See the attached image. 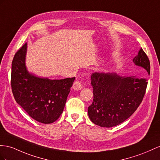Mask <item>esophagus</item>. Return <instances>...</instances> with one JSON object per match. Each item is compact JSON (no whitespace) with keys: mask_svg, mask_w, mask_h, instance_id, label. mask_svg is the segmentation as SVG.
Listing matches in <instances>:
<instances>
[{"mask_svg":"<svg viewBox=\"0 0 160 160\" xmlns=\"http://www.w3.org/2000/svg\"><path fill=\"white\" fill-rule=\"evenodd\" d=\"M83 88L81 82L79 81H75L73 84V88L75 90V91H80L82 88Z\"/></svg>","mask_w":160,"mask_h":160,"instance_id":"obj_1","label":"esophagus"}]
</instances>
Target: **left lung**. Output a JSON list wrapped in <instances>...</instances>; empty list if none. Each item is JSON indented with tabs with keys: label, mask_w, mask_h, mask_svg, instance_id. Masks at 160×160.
<instances>
[{
	"label": "left lung",
	"mask_w": 160,
	"mask_h": 160,
	"mask_svg": "<svg viewBox=\"0 0 160 160\" xmlns=\"http://www.w3.org/2000/svg\"><path fill=\"white\" fill-rule=\"evenodd\" d=\"M136 65L150 73L148 57L141 48L133 59ZM145 78L135 76L122 77L114 73H94L91 75L93 101L88 114L94 124L101 127L116 126L132 115L145 94Z\"/></svg>",
	"instance_id": "8db88e82"
}]
</instances>
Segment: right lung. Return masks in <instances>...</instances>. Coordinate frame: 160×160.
<instances>
[{
	"mask_svg": "<svg viewBox=\"0 0 160 160\" xmlns=\"http://www.w3.org/2000/svg\"><path fill=\"white\" fill-rule=\"evenodd\" d=\"M27 43L12 61L11 89L16 102L31 118L43 124L55 122L62 113L75 77L61 80L40 78L26 67Z\"/></svg>",
	"mask_w": 160,
	"mask_h": 160,
	"instance_id": "add662e5",
	"label": "right lung"
}]
</instances>
